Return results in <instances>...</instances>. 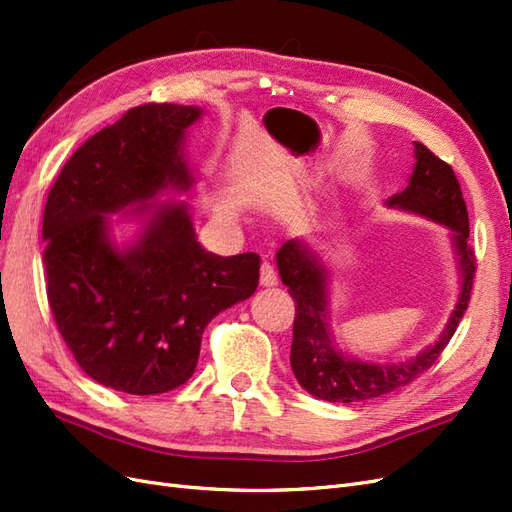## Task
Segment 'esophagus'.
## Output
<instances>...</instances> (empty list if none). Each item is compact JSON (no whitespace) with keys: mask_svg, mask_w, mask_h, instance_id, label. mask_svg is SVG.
<instances>
[{"mask_svg":"<svg viewBox=\"0 0 512 512\" xmlns=\"http://www.w3.org/2000/svg\"><path fill=\"white\" fill-rule=\"evenodd\" d=\"M277 282H280V277H277L275 267L265 260L260 265V284L265 288H271V286H277Z\"/></svg>","mask_w":512,"mask_h":512,"instance_id":"esophagus-1","label":"esophagus"}]
</instances>
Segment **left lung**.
Returning a JSON list of instances; mask_svg holds the SVG:
<instances>
[{
  "mask_svg": "<svg viewBox=\"0 0 512 512\" xmlns=\"http://www.w3.org/2000/svg\"><path fill=\"white\" fill-rule=\"evenodd\" d=\"M414 170L408 188L386 200V207L421 215L451 230L459 269V299L436 342L404 363H367L339 350L329 329V271L316 252L301 239L286 241L277 250V269L294 299L290 365L303 389L333 404H352L393 393L410 384L436 363L468 309L476 258L468 245L470 222L453 168L414 143Z\"/></svg>",
  "mask_w": 512,
  "mask_h": 512,
  "instance_id": "8db88e82",
  "label": "left lung"
}]
</instances>
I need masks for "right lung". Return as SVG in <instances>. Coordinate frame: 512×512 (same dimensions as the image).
<instances>
[{
	"mask_svg": "<svg viewBox=\"0 0 512 512\" xmlns=\"http://www.w3.org/2000/svg\"><path fill=\"white\" fill-rule=\"evenodd\" d=\"M200 115L130 108L72 153L46 198V297L76 363L108 389L158 395L188 382L207 324L258 286V254H211L188 205L153 203L194 185L183 145ZM126 208L144 228L119 248L110 215Z\"/></svg>",
	"mask_w": 512,
	"mask_h": 512,
	"instance_id": "add662e5",
	"label": "right lung"
}]
</instances>
